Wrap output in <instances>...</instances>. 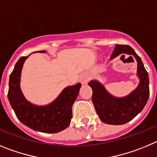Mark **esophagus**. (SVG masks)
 <instances>
[{
	"label": "esophagus",
	"instance_id": "1",
	"mask_svg": "<svg viewBox=\"0 0 157 157\" xmlns=\"http://www.w3.org/2000/svg\"><path fill=\"white\" fill-rule=\"evenodd\" d=\"M91 78V76H90V73L88 72H84L82 73L80 76V81L81 82L82 84H87V82L89 81Z\"/></svg>",
	"mask_w": 157,
	"mask_h": 157
}]
</instances>
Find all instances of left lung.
<instances>
[{"label": "left lung", "mask_w": 157, "mask_h": 157, "mask_svg": "<svg viewBox=\"0 0 157 157\" xmlns=\"http://www.w3.org/2000/svg\"><path fill=\"white\" fill-rule=\"evenodd\" d=\"M133 56L138 64L137 76L139 79L138 87L125 97H115L107 91L104 86L96 80H91L88 85L93 91L92 102L96 113L102 122L112 125H121L135 118L145 107L149 96V80L140 57L129 45L117 44L110 60L120 55Z\"/></svg>", "instance_id": "left-lung-1"}]
</instances>
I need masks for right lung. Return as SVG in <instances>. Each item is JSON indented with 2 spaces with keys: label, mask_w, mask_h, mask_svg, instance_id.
Instances as JSON below:
<instances>
[{
  "label": "right lung",
  "mask_w": 157,
  "mask_h": 157,
  "mask_svg": "<svg viewBox=\"0 0 157 157\" xmlns=\"http://www.w3.org/2000/svg\"><path fill=\"white\" fill-rule=\"evenodd\" d=\"M45 53L46 51H39ZM33 52V53H35ZM29 57H21L17 62L9 78L8 98L17 118L33 131L54 134L69 127L73 113L72 106L77 99L81 84L63 89L54 101L46 105H36L28 101L20 88L22 66Z\"/></svg>",
  "instance_id": "obj_1"
}]
</instances>
